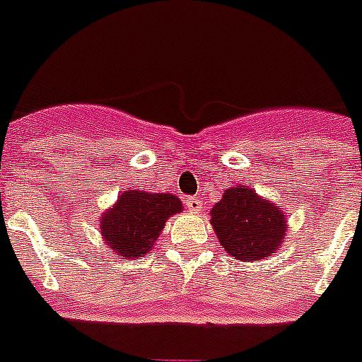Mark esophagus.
Here are the masks:
<instances>
[{
    "label": "esophagus",
    "mask_w": 362,
    "mask_h": 362,
    "mask_svg": "<svg viewBox=\"0 0 362 362\" xmlns=\"http://www.w3.org/2000/svg\"><path fill=\"white\" fill-rule=\"evenodd\" d=\"M187 208H189L191 211H201L202 208H204V204H202V201L199 197H189V199H187Z\"/></svg>",
    "instance_id": "34e87169"
}]
</instances>
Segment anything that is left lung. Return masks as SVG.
Wrapping results in <instances>:
<instances>
[{
    "mask_svg": "<svg viewBox=\"0 0 362 362\" xmlns=\"http://www.w3.org/2000/svg\"><path fill=\"white\" fill-rule=\"evenodd\" d=\"M210 223L225 251L236 260H262L279 249L288 232L286 216L255 187L223 191L210 211Z\"/></svg>",
    "mask_w": 362,
    "mask_h": 362,
    "instance_id": "8db88e82",
    "label": "left lung"
}]
</instances>
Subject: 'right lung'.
<instances>
[{"label":"right lung","instance_id":"obj_1","mask_svg":"<svg viewBox=\"0 0 362 362\" xmlns=\"http://www.w3.org/2000/svg\"><path fill=\"white\" fill-rule=\"evenodd\" d=\"M184 204L173 193L126 189L113 206L100 216L102 240L120 258H141L151 252L165 223Z\"/></svg>","mask_w":362,"mask_h":362}]
</instances>
